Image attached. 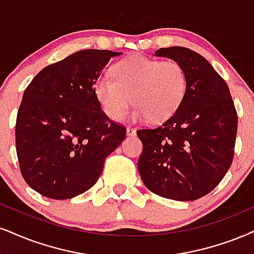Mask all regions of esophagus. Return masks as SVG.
Listing matches in <instances>:
<instances>
[{"label": "esophagus", "mask_w": 254, "mask_h": 254, "mask_svg": "<svg viewBox=\"0 0 254 254\" xmlns=\"http://www.w3.org/2000/svg\"><path fill=\"white\" fill-rule=\"evenodd\" d=\"M136 134V129L135 128H132V127H128L127 128V135L128 136H134Z\"/></svg>", "instance_id": "esophagus-1"}]
</instances>
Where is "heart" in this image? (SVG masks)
Returning <instances> with one entry per match:
<instances>
[{
	"instance_id": "obj_1",
	"label": "heart",
	"mask_w": 254,
	"mask_h": 254,
	"mask_svg": "<svg viewBox=\"0 0 254 254\" xmlns=\"http://www.w3.org/2000/svg\"><path fill=\"white\" fill-rule=\"evenodd\" d=\"M111 76H100L94 94L108 118L118 120L129 107L134 121L162 122L170 119L187 92L189 80L185 68L174 60H159L133 55L113 65Z\"/></svg>"
}]
</instances>
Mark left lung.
Here are the masks:
<instances>
[{"mask_svg": "<svg viewBox=\"0 0 254 254\" xmlns=\"http://www.w3.org/2000/svg\"><path fill=\"white\" fill-rule=\"evenodd\" d=\"M155 55L179 62L189 86L170 119L136 132L143 146L137 168L151 192L192 201L212 192L230 170L237 111L227 83L203 56L185 47L160 48Z\"/></svg>", "mask_w": 254, "mask_h": 254, "instance_id": "obj_1", "label": "left lung"}]
</instances>
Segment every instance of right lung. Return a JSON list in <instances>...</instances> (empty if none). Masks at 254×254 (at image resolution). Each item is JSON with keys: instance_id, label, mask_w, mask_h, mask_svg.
Here are the masks:
<instances>
[{"instance_id": "right-lung-1", "label": "right lung", "mask_w": 254, "mask_h": 254, "mask_svg": "<svg viewBox=\"0 0 254 254\" xmlns=\"http://www.w3.org/2000/svg\"><path fill=\"white\" fill-rule=\"evenodd\" d=\"M84 49L47 65L23 93L15 126L22 177L37 193L64 200L101 175L106 158L126 137L96 100L94 84L113 56Z\"/></svg>"}]
</instances>
